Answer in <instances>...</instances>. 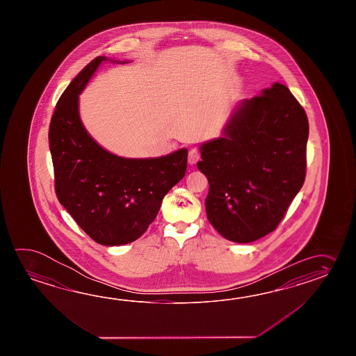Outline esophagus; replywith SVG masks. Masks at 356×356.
Listing matches in <instances>:
<instances>
[{
  "mask_svg": "<svg viewBox=\"0 0 356 356\" xmlns=\"http://www.w3.org/2000/svg\"><path fill=\"white\" fill-rule=\"evenodd\" d=\"M198 160H200V152L197 149H191L188 152L189 164L193 165V164H196Z\"/></svg>",
  "mask_w": 356,
  "mask_h": 356,
  "instance_id": "34e87169",
  "label": "esophagus"
}]
</instances>
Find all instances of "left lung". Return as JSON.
<instances>
[{"label":"left lung","mask_w":356,"mask_h":356,"mask_svg":"<svg viewBox=\"0 0 356 356\" xmlns=\"http://www.w3.org/2000/svg\"><path fill=\"white\" fill-rule=\"evenodd\" d=\"M308 135L302 106L275 83L234 106L222 136L200 145L206 215L220 235L250 243L276 229L304 183Z\"/></svg>","instance_id":"8db88e82"}]
</instances>
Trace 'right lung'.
Listing matches in <instances>:
<instances>
[{
  "label": "right lung",
  "instance_id": "1",
  "mask_svg": "<svg viewBox=\"0 0 356 356\" xmlns=\"http://www.w3.org/2000/svg\"><path fill=\"white\" fill-rule=\"evenodd\" d=\"M106 60L94 58L70 83L57 102L48 137L60 204L92 241L112 247L144 234L164 196L184 177L188 152L183 147L159 158H123L89 135L79 95Z\"/></svg>",
  "mask_w": 356,
  "mask_h": 356
}]
</instances>
